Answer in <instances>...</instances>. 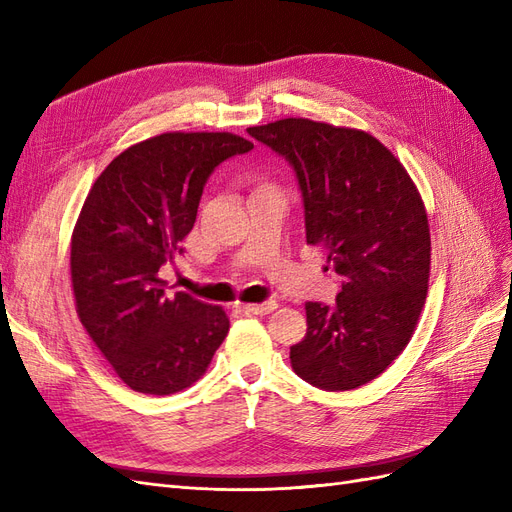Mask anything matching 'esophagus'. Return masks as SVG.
Here are the masks:
<instances>
[{
  "instance_id": "obj_1",
  "label": "esophagus",
  "mask_w": 512,
  "mask_h": 512,
  "mask_svg": "<svg viewBox=\"0 0 512 512\" xmlns=\"http://www.w3.org/2000/svg\"><path fill=\"white\" fill-rule=\"evenodd\" d=\"M275 307H277L275 301H265V303H256V305H243V312L256 314V316H265V314H271Z\"/></svg>"
}]
</instances>
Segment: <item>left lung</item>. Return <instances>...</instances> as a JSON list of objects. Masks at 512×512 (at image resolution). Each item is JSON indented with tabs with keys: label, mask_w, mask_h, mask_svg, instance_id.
I'll list each match as a JSON object with an SVG mask.
<instances>
[{
	"label": "left lung",
	"mask_w": 512,
	"mask_h": 512,
	"mask_svg": "<svg viewBox=\"0 0 512 512\" xmlns=\"http://www.w3.org/2000/svg\"><path fill=\"white\" fill-rule=\"evenodd\" d=\"M290 162L309 245L342 275L335 305L305 303L294 374L324 391L359 389L404 352L427 299L431 239L423 198L369 132L288 117L247 128Z\"/></svg>",
	"instance_id": "obj_1"
}]
</instances>
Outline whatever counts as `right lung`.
Returning <instances> with one entry per match:
<instances>
[{"mask_svg":"<svg viewBox=\"0 0 512 512\" xmlns=\"http://www.w3.org/2000/svg\"><path fill=\"white\" fill-rule=\"evenodd\" d=\"M254 143L230 132H164L121 151L91 185L70 245L76 314L132 391L173 395L205 374L228 333L220 305L168 297L209 175Z\"/></svg>","mask_w":512,"mask_h":512,"instance_id":"right-lung-1","label":"right lung"}]
</instances>
